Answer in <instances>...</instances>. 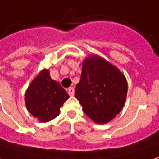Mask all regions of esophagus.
Listing matches in <instances>:
<instances>
[{"label":"esophagus","mask_w":159,"mask_h":159,"mask_svg":"<svg viewBox=\"0 0 159 159\" xmlns=\"http://www.w3.org/2000/svg\"><path fill=\"white\" fill-rule=\"evenodd\" d=\"M68 93L70 96H74V94H75V89L73 88V87H70V88L68 89Z\"/></svg>","instance_id":"obj_1"}]
</instances>
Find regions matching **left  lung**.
I'll list each match as a JSON object with an SVG mask.
<instances>
[{
  "instance_id": "left-lung-1",
  "label": "left lung",
  "mask_w": 159,
  "mask_h": 159,
  "mask_svg": "<svg viewBox=\"0 0 159 159\" xmlns=\"http://www.w3.org/2000/svg\"><path fill=\"white\" fill-rule=\"evenodd\" d=\"M127 90V80L116 66L97 55L84 59L75 97L96 124H107L122 111Z\"/></svg>"
}]
</instances>
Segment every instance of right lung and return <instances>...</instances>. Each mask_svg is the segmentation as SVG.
Here are the masks:
<instances>
[{"mask_svg":"<svg viewBox=\"0 0 159 159\" xmlns=\"http://www.w3.org/2000/svg\"><path fill=\"white\" fill-rule=\"evenodd\" d=\"M70 96L44 69L34 77L25 93V104L30 114L46 123L60 114V108Z\"/></svg>","mask_w":159,"mask_h":159,"instance_id":"right-lung-1","label":"right lung"}]
</instances>
